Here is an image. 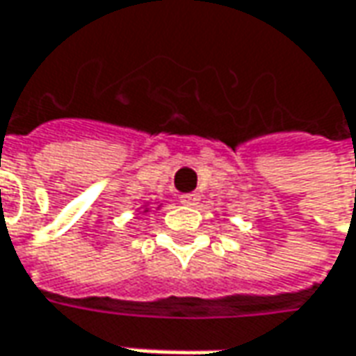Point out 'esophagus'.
<instances>
[{"instance_id":"34e87169","label":"esophagus","mask_w":356,"mask_h":356,"mask_svg":"<svg viewBox=\"0 0 356 356\" xmlns=\"http://www.w3.org/2000/svg\"><path fill=\"white\" fill-rule=\"evenodd\" d=\"M180 202H182L184 206H197L200 204V195L197 194H182L180 195Z\"/></svg>"}]
</instances>
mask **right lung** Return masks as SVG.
<instances>
[{
	"label": "right lung",
	"mask_w": 356,
	"mask_h": 356,
	"mask_svg": "<svg viewBox=\"0 0 356 356\" xmlns=\"http://www.w3.org/2000/svg\"><path fill=\"white\" fill-rule=\"evenodd\" d=\"M145 211H149V209H147V207H145Z\"/></svg>",
	"instance_id": "obj_1"
}]
</instances>
